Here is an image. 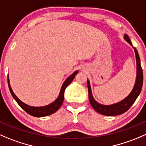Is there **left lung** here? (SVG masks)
<instances>
[{"label":"left lung","instance_id":"left-lung-1","mask_svg":"<svg viewBox=\"0 0 146 146\" xmlns=\"http://www.w3.org/2000/svg\"><path fill=\"white\" fill-rule=\"evenodd\" d=\"M124 39L125 41L128 42L134 49L135 54V60H136V78H135V84L131 93H129L127 97L123 99L121 101L118 103H113L111 105H103L98 103L93 98L92 94L91 88H90V81L88 79H87V85L88 90V98L89 101L90 105L93 108L95 111H97L100 114L102 115H107V116H113V115H118L120 114H122L123 113L126 112L128 109L132 106L134 102L135 101L137 98L140 95L142 89L143 82V70L141 68V60H140L139 55H138V50L135 48L133 46L132 43L130 40L128 35L125 34L124 35Z\"/></svg>","mask_w":146,"mask_h":146}]
</instances>
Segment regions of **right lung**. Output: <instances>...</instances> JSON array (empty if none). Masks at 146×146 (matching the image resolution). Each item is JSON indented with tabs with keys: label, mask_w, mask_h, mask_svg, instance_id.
<instances>
[{
	"label": "right lung",
	"mask_w": 146,
	"mask_h": 146,
	"mask_svg": "<svg viewBox=\"0 0 146 146\" xmlns=\"http://www.w3.org/2000/svg\"><path fill=\"white\" fill-rule=\"evenodd\" d=\"M78 73V70H76V71L73 72L71 75H70L69 77H68L66 79V80L64 81V83H63L61 86V88H60V93H59L58 96L57 98L54 100L53 102H52L51 103L48 105H46L44 106H39V107H35V106H31L29 105H27L25 103H24L23 102L21 101L16 96L14 93V92L13 91L12 88H11V84H10V80L9 77L8 76V87H9V90L11 91V95H12L13 98L16 100V102L18 103V104L23 109L24 111L26 113H28L29 115H32L34 117H44L47 116V115H51V114L54 113L55 112L58 110L60 108V107L61 106L62 103H63V100H64V92L66 90V87L73 81V80L74 79L75 76H76V74Z\"/></svg>",
	"instance_id": "1"
}]
</instances>
